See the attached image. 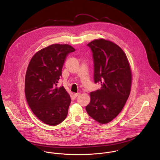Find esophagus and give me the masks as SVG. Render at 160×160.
I'll return each instance as SVG.
<instances>
[{
    "label": "esophagus",
    "mask_w": 160,
    "mask_h": 160,
    "mask_svg": "<svg viewBox=\"0 0 160 160\" xmlns=\"http://www.w3.org/2000/svg\"><path fill=\"white\" fill-rule=\"evenodd\" d=\"M80 95V93L79 92H78V93H75L74 94V97H77L78 95Z\"/></svg>",
    "instance_id": "obj_1"
}]
</instances>
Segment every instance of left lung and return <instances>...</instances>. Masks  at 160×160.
<instances>
[{
    "label": "left lung",
    "instance_id": "left-lung-1",
    "mask_svg": "<svg viewBox=\"0 0 160 160\" xmlns=\"http://www.w3.org/2000/svg\"><path fill=\"white\" fill-rule=\"evenodd\" d=\"M94 63V82L101 89L90 93L86 111L93 119L107 124L122 110L131 92L132 72L126 53L114 42L104 39L89 42Z\"/></svg>",
    "mask_w": 160,
    "mask_h": 160
}]
</instances>
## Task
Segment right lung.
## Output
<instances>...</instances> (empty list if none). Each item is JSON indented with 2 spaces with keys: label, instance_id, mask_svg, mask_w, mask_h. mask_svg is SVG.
<instances>
[{
  "label": "right lung",
  "instance_id": "right-lung-1",
  "mask_svg": "<svg viewBox=\"0 0 160 160\" xmlns=\"http://www.w3.org/2000/svg\"><path fill=\"white\" fill-rule=\"evenodd\" d=\"M74 51L68 44H52L36 52L28 65L26 98L33 113L48 125L59 124L67 116L70 96L63 86H57L67 56Z\"/></svg>",
  "mask_w": 160,
  "mask_h": 160
}]
</instances>
